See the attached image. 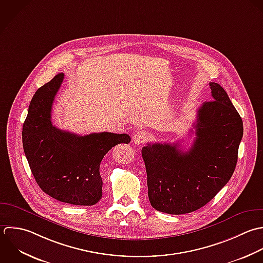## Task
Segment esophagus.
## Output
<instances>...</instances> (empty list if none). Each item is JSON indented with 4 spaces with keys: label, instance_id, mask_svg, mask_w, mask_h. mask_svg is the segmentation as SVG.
Here are the masks:
<instances>
[{
    "label": "esophagus",
    "instance_id": "1",
    "mask_svg": "<svg viewBox=\"0 0 263 263\" xmlns=\"http://www.w3.org/2000/svg\"><path fill=\"white\" fill-rule=\"evenodd\" d=\"M146 138H147V133H146L145 131H138V132H136V133L134 134V136H133V141H134L135 144L140 145V144H142L143 142H145Z\"/></svg>",
    "mask_w": 263,
    "mask_h": 263
}]
</instances>
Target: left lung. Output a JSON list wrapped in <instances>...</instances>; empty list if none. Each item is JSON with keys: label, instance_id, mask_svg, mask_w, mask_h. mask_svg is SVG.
I'll return each mask as SVG.
<instances>
[{"label": "left lung", "instance_id": "8db88e82", "mask_svg": "<svg viewBox=\"0 0 263 263\" xmlns=\"http://www.w3.org/2000/svg\"><path fill=\"white\" fill-rule=\"evenodd\" d=\"M212 100L198 109L195 141L187 152L179 143H147L141 154L148 199L168 214L194 212L229 182L238 162L243 121L226 90L210 83Z\"/></svg>", "mask_w": 263, "mask_h": 263}]
</instances>
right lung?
Returning <instances> with one entry per match:
<instances>
[{
	"label": "right lung",
	"mask_w": 263,
	"mask_h": 263,
	"mask_svg": "<svg viewBox=\"0 0 263 263\" xmlns=\"http://www.w3.org/2000/svg\"><path fill=\"white\" fill-rule=\"evenodd\" d=\"M64 74L36 90L22 127V144L40 189L55 200L77 206L95 205L102 197L99 166L107 152L129 143L128 134L110 132L80 136L52 125V104Z\"/></svg>",
	"instance_id": "1"
}]
</instances>
